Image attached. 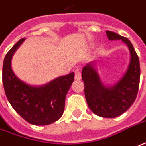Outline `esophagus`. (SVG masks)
<instances>
[{
  "instance_id": "obj_1",
  "label": "esophagus",
  "mask_w": 146,
  "mask_h": 146,
  "mask_svg": "<svg viewBox=\"0 0 146 146\" xmlns=\"http://www.w3.org/2000/svg\"><path fill=\"white\" fill-rule=\"evenodd\" d=\"M81 78H82L81 72H80L79 69H77V70L75 71V80L78 81V80L81 79Z\"/></svg>"
}]
</instances>
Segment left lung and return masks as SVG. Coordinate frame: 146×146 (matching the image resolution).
Listing matches in <instances>:
<instances>
[{
	"mask_svg": "<svg viewBox=\"0 0 146 146\" xmlns=\"http://www.w3.org/2000/svg\"><path fill=\"white\" fill-rule=\"evenodd\" d=\"M109 40H121L130 51V62L123 76L115 84H105L99 75L96 63L89 62L83 67L82 78L85 97L90 110L97 116L113 118L127 110L135 101L140 83V61L131 42L117 33L106 31Z\"/></svg>",
	"mask_w": 146,
	"mask_h": 146,
	"instance_id": "obj_1",
	"label": "left lung"
}]
</instances>
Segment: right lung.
<instances>
[{"label":"right lung","instance_id":"1","mask_svg":"<svg viewBox=\"0 0 146 146\" xmlns=\"http://www.w3.org/2000/svg\"><path fill=\"white\" fill-rule=\"evenodd\" d=\"M24 38L6 54L3 63L4 89L13 109L28 123L36 126L49 125L63 115L65 96L73 82L74 73L60 76L46 84L33 86L19 79L11 66V60Z\"/></svg>","mask_w":146,"mask_h":146}]
</instances>
